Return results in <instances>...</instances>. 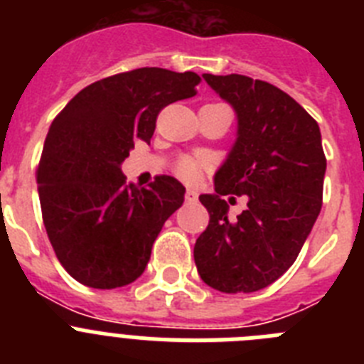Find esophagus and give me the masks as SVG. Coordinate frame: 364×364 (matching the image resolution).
<instances>
[{"label": "esophagus", "mask_w": 364, "mask_h": 364, "mask_svg": "<svg viewBox=\"0 0 364 364\" xmlns=\"http://www.w3.org/2000/svg\"><path fill=\"white\" fill-rule=\"evenodd\" d=\"M197 198L198 193L195 191V189H188V191H186V200L188 202H197Z\"/></svg>", "instance_id": "obj_1"}]
</instances>
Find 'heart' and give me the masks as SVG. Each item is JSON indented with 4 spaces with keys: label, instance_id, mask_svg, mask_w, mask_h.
<instances>
[{
    "label": "heart",
    "instance_id": "b5f03b06",
    "mask_svg": "<svg viewBox=\"0 0 364 364\" xmlns=\"http://www.w3.org/2000/svg\"><path fill=\"white\" fill-rule=\"evenodd\" d=\"M205 169L208 160L204 156H180L175 164V173L186 182H197Z\"/></svg>",
    "mask_w": 364,
    "mask_h": 364
}]
</instances>
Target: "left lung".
Returning a JSON list of instances; mask_svg holds the SVG:
<instances>
[{
  "mask_svg": "<svg viewBox=\"0 0 364 364\" xmlns=\"http://www.w3.org/2000/svg\"><path fill=\"white\" fill-rule=\"evenodd\" d=\"M237 112V140L200 195L210 224L195 244V264L208 286L252 294L290 268L323 205L326 171L319 125L279 87L242 74H202ZM224 194H246L247 210L227 217Z\"/></svg>",
  "mask_w": 364,
  "mask_h": 364,
  "instance_id": "8db88e82",
  "label": "left lung"
}]
</instances>
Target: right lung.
I'll return each mask as SVG.
<instances>
[{"mask_svg":"<svg viewBox=\"0 0 364 364\" xmlns=\"http://www.w3.org/2000/svg\"><path fill=\"white\" fill-rule=\"evenodd\" d=\"M200 76L142 67L87 85L54 118L36 182L53 250L70 277L96 290L136 281L186 188L156 176L125 184L122 162L149 142L166 105L197 95Z\"/></svg>","mask_w":364,"mask_h":364,"instance_id":"obj_1","label":"right lung"}]
</instances>
